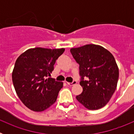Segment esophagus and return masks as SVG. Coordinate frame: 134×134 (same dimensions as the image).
<instances>
[{
  "label": "esophagus",
  "instance_id": "34e87169",
  "mask_svg": "<svg viewBox=\"0 0 134 134\" xmlns=\"http://www.w3.org/2000/svg\"><path fill=\"white\" fill-rule=\"evenodd\" d=\"M76 83H77V81H76V80H73L72 82H67V84H68V85H70V86H73V85H76Z\"/></svg>",
  "mask_w": 134,
  "mask_h": 134
}]
</instances>
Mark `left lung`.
<instances>
[{
  "label": "left lung",
  "mask_w": 134,
  "mask_h": 134,
  "mask_svg": "<svg viewBox=\"0 0 134 134\" xmlns=\"http://www.w3.org/2000/svg\"><path fill=\"white\" fill-rule=\"evenodd\" d=\"M70 52L79 64L83 89L76 98L88 109L102 108L117 88L119 68L114 57L103 47L94 44L72 48Z\"/></svg>",
  "instance_id": "left-lung-1"
}]
</instances>
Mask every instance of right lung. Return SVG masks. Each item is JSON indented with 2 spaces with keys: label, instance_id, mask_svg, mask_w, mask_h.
Segmentation results:
<instances>
[{
  "label": "right lung",
  "instance_id": "add662e5",
  "mask_svg": "<svg viewBox=\"0 0 134 134\" xmlns=\"http://www.w3.org/2000/svg\"><path fill=\"white\" fill-rule=\"evenodd\" d=\"M64 48L27 49L15 62L12 79L16 94L26 107L43 111L56 101L63 82L48 78Z\"/></svg>",
  "mask_w": 134,
  "mask_h": 134
}]
</instances>
